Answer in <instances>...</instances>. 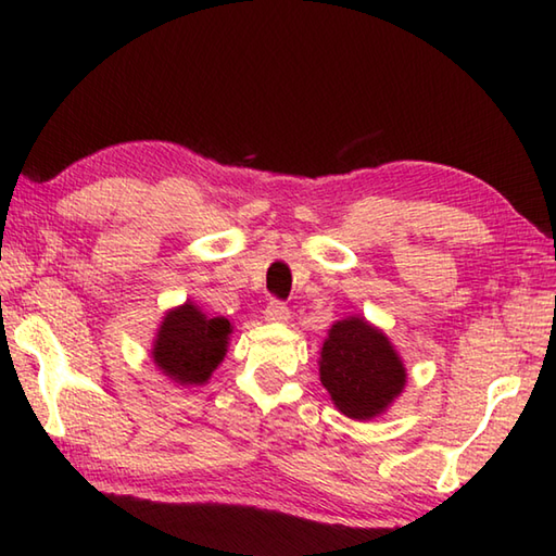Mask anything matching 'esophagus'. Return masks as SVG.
<instances>
[{"label":"esophagus","mask_w":556,"mask_h":556,"mask_svg":"<svg viewBox=\"0 0 556 556\" xmlns=\"http://www.w3.org/2000/svg\"><path fill=\"white\" fill-rule=\"evenodd\" d=\"M265 320L267 323H287L289 320V308L281 301H269L265 308Z\"/></svg>","instance_id":"34e87169"}]
</instances>
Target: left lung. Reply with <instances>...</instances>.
<instances>
[{
  "mask_svg": "<svg viewBox=\"0 0 556 556\" xmlns=\"http://www.w3.org/2000/svg\"><path fill=\"white\" fill-rule=\"evenodd\" d=\"M320 382L353 420H372L404 392L406 368L392 341L365 317L339 320L320 351Z\"/></svg>",
  "mask_w": 556,
  "mask_h": 556,
  "instance_id": "8db88e82",
  "label": "left lung"
}]
</instances>
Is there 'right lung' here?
<instances>
[{"mask_svg":"<svg viewBox=\"0 0 556 556\" xmlns=\"http://www.w3.org/2000/svg\"><path fill=\"white\" fill-rule=\"evenodd\" d=\"M231 332L227 317H210L186 301L164 315L152 341V361L176 384H205L227 356Z\"/></svg>","mask_w":556,"mask_h":556,"instance_id":"right-lung-1","label":"right lung"}]
</instances>
